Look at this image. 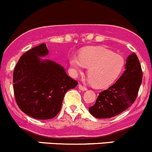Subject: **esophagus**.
Segmentation results:
<instances>
[{
	"mask_svg": "<svg viewBox=\"0 0 152 152\" xmlns=\"http://www.w3.org/2000/svg\"><path fill=\"white\" fill-rule=\"evenodd\" d=\"M78 89H80V90H82V91H86V90H87V89H86V87H84V86H82V85H80V84L78 85Z\"/></svg>",
	"mask_w": 152,
	"mask_h": 152,
	"instance_id": "obj_1",
	"label": "esophagus"
}]
</instances>
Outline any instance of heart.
<instances>
[{"label": "heart", "mask_w": 152, "mask_h": 152, "mask_svg": "<svg viewBox=\"0 0 152 152\" xmlns=\"http://www.w3.org/2000/svg\"><path fill=\"white\" fill-rule=\"evenodd\" d=\"M71 67L75 72H82L88 69L87 81L95 87L110 86L122 74L125 67L123 57L102 46L88 47L80 50L78 57L69 59Z\"/></svg>", "instance_id": "heart-1"}]
</instances>
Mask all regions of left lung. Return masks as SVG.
Returning <instances> with one entry per match:
<instances>
[{
  "label": "left lung",
  "instance_id": "obj_1",
  "mask_svg": "<svg viewBox=\"0 0 152 152\" xmlns=\"http://www.w3.org/2000/svg\"><path fill=\"white\" fill-rule=\"evenodd\" d=\"M125 70L113 86L99 93L89 111L97 118H108L120 114L132 105L142 83V72L134 53L127 57Z\"/></svg>",
  "mask_w": 152,
  "mask_h": 152
}]
</instances>
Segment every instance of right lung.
<instances>
[{"label":"right lung","instance_id":"obj_1","mask_svg":"<svg viewBox=\"0 0 152 152\" xmlns=\"http://www.w3.org/2000/svg\"><path fill=\"white\" fill-rule=\"evenodd\" d=\"M48 53L45 43L27 50L20 57L13 72L17 104L24 113L37 119L55 117L65 94L77 85L63 66L42 58Z\"/></svg>","mask_w":152,"mask_h":152}]
</instances>
